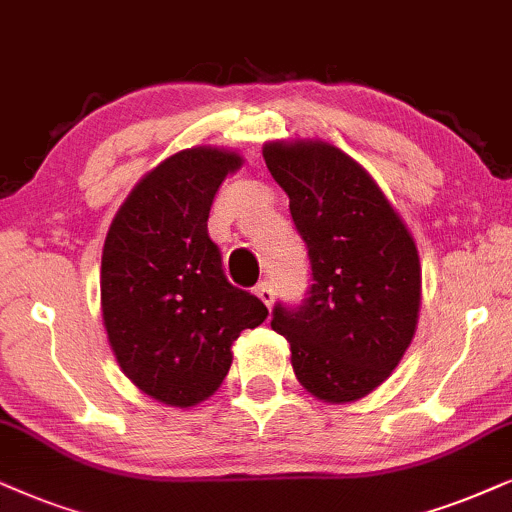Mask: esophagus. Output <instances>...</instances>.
<instances>
[{"mask_svg":"<svg viewBox=\"0 0 512 512\" xmlns=\"http://www.w3.org/2000/svg\"><path fill=\"white\" fill-rule=\"evenodd\" d=\"M255 295L260 297V300L271 309V304H274V286H271L269 281L257 283V286H255Z\"/></svg>","mask_w":512,"mask_h":512,"instance_id":"esophagus-1","label":"esophagus"}]
</instances>
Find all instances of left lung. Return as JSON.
Listing matches in <instances>:
<instances>
[{"label":"left lung","mask_w":512,"mask_h":512,"mask_svg":"<svg viewBox=\"0 0 512 512\" xmlns=\"http://www.w3.org/2000/svg\"><path fill=\"white\" fill-rule=\"evenodd\" d=\"M264 163L290 198L307 243L312 288L300 307H274L307 392L328 404L383 385L409 349L420 312L413 236L371 174L326 141H271Z\"/></svg>","instance_id":"obj_1"}]
</instances>
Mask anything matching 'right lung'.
<instances>
[{
    "instance_id": "1",
    "label": "right lung",
    "mask_w": 512,
    "mask_h": 512,
    "mask_svg": "<svg viewBox=\"0 0 512 512\" xmlns=\"http://www.w3.org/2000/svg\"><path fill=\"white\" fill-rule=\"evenodd\" d=\"M243 158L212 146L165 158L120 205L101 255V314L122 373L167 406L189 409L215 394L231 345L269 312L231 286L208 236L226 174Z\"/></svg>"
}]
</instances>
